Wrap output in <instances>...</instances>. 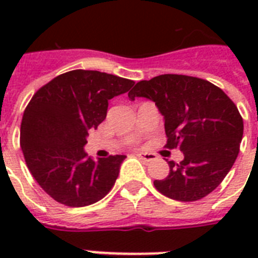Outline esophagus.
Listing matches in <instances>:
<instances>
[{
  "label": "esophagus",
  "instance_id": "1",
  "mask_svg": "<svg viewBox=\"0 0 258 258\" xmlns=\"http://www.w3.org/2000/svg\"><path fill=\"white\" fill-rule=\"evenodd\" d=\"M137 155L146 162L154 161V159H155V155H154V154H137Z\"/></svg>",
  "mask_w": 258,
  "mask_h": 258
}]
</instances>
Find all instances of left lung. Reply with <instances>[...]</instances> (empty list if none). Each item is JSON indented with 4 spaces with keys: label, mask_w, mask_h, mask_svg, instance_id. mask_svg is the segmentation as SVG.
Instances as JSON below:
<instances>
[{
    "label": "left lung",
    "mask_w": 258,
    "mask_h": 258,
    "mask_svg": "<svg viewBox=\"0 0 258 258\" xmlns=\"http://www.w3.org/2000/svg\"><path fill=\"white\" fill-rule=\"evenodd\" d=\"M130 100L154 101L165 119L167 149L183 153V161H169L165 179H155L158 191L171 200L204 198L224 180L237 159L244 121L226 93L204 79L159 75L137 83Z\"/></svg>",
    "instance_id": "8db88e82"
}]
</instances>
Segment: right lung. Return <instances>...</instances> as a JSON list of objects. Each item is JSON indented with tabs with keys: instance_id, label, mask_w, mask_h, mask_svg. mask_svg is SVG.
Here are the masks:
<instances>
[{
	"instance_id": "obj_1",
	"label": "right lung",
	"mask_w": 258,
	"mask_h": 258,
	"mask_svg": "<svg viewBox=\"0 0 258 258\" xmlns=\"http://www.w3.org/2000/svg\"><path fill=\"white\" fill-rule=\"evenodd\" d=\"M133 86L115 75L75 70L34 93L24 111L20 143L29 171L54 201L82 208L112 188L125 155L93 161L84 146L89 130L107 116L108 100Z\"/></svg>"
}]
</instances>
